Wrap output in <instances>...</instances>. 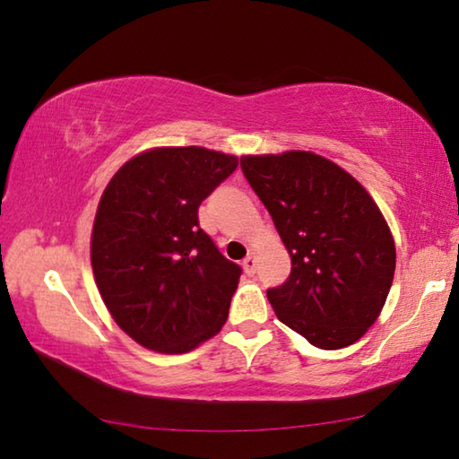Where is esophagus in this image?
I'll return each instance as SVG.
<instances>
[{"label":"esophagus","mask_w":459,"mask_h":459,"mask_svg":"<svg viewBox=\"0 0 459 459\" xmlns=\"http://www.w3.org/2000/svg\"><path fill=\"white\" fill-rule=\"evenodd\" d=\"M243 269L247 275H255V271H257V259H255V255H248L243 261Z\"/></svg>","instance_id":"obj_1"}]
</instances>
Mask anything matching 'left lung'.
I'll return each instance as SVG.
<instances>
[{"mask_svg": "<svg viewBox=\"0 0 459 459\" xmlns=\"http://www.w3.org/2000/svg\"><path fill=\"white\" fill-rule=\"evenodd\" d=\"M240 169L291 255L285 283L267 290L279 320L322 351L364 336L394 275V240L375 200L312 152L245 155Z\"/></svg>", "mask_w": 459, "mask_h": 459, "instance_id": "8db88e82", "label": "left lung"}]
</instances>
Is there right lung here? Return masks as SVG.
<instances>
[{
    "label": "right lung",
    "mask_w": 459,
    "mask_h": 459,
    "mask_svg": "<svg viewBox=\"0 0 459 459\" xmlns=\"http://www.w3.org/2000/svg\"><path fill=\"white\" fill-rule=\"evenodd\" d=\"M238 166L204 147L129 160L100 196L91 263L119 328L155 352L182 354L219 333L243 273L200 229L198 206Z\"/></svg>",
    "instance_id": "right-lung-1"
}]
</instances>
